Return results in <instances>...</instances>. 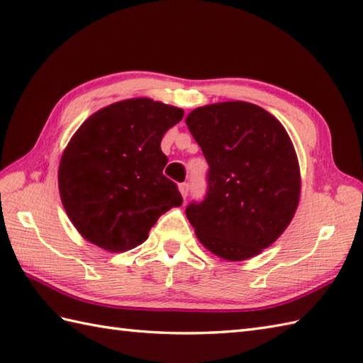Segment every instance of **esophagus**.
Listing matches in <instances>:
<instances>
[{"instance_id": "1", "label": "esophagus", "mask_w": 363, "mask_h": 363, "mask_svg": "<svg viewBox=\"0 0 363 363\" xmlns=\"http://www.w3.org/2000/svg\"><path fill=\"white\" fill-rule=\"evenodd\" d=\"M189 190H190V184H189V182H182V184H179V191H181V195H182V198H184V199L189 196Z\"/></svg>"}]
</instances>
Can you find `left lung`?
I'll list each match as a JSON object with an SVG mask.
<instances>
[{"label": "left lung", "instance_id": "1", "mask_svg": "<svg viewBox=\"0 0 363 363\" xmlns=\"http://www.w3.org/2000/svg\"><path fill=\"white\" fill-rule=\"evenodd\" d=\"M185 123L208 164L204 199L185 208L198 240L224 259L259 254L298 206L300 170L288 133L247 102L196 108Z\"/></svg>", "mask_w": 363, "mask_h": 363}]
</instances>
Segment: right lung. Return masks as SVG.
I'll return each mask as SVG.
<instances>
[{
	"label": "right lung",
	"instance_id": "add662e5",
	"mask_svg": "<svg viewBox=\"0 0 363 363\" xmlns=\"http://www.w3.org/2000/svg\"><path fill=\"white\" fill-rule=\"evenodd\" d=\"M184 111L151 99L100 109L67 143L58 168L63 207L83 237L123 252L147 240L159 216L182 204L164 174L161 140Z\"/></svg>",
	"mask_w": 363,
	"mask_h": 363
}]
</instances>
